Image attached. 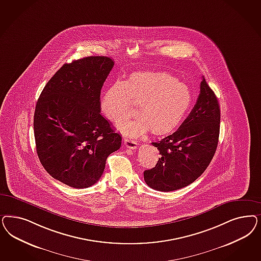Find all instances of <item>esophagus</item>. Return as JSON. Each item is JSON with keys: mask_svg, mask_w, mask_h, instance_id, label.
I'll list each match as a JSON object with an SVG mask.
<instances>
[{"mask_svg": "<svg viewBox=\"0 0 261 261\" xmlns=\"http://www.w3.org/2000/svg\"><path fill=\"white\" fill-rule=\"evenodd\" d=\"M124 144L126 145V148L132 149V150H135L137 148V145H138L135 140L129 139V138H126V137L124 138Z\"/></svg>", "mask_w": 261, "mask_h": 261, "instance_id": "1", "label": "esophagus"}]
</instances>
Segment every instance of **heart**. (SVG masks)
<instances>
[{
    "label": "heart",
    "mask_w": 261,
    "mask_h": 261,
    "mask_svg": "<svg viewBox=\"0 0 261 261\" xmlns=\"http://www.w3.org/2000/svg\"><path fill=\"white\" fill-rule=\"evenodd\" d=\"M190 88L166 71L146 70L133 73L123 83L111 84L101 99L102 114L118 125L135 111L138 115L123 122L119 129L137 137L151 129L155 135L174 132L190 109Z\"/></svg>",
    "instance_id": "1"
}]
</instances>
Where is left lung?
I'll return each mask as SVG.
<instances>
[{
	"instance_id": "8db88e82",
	"label": "left lung",
	"mask_w": 261,
	"mask_h": 261,
	"mask_svg": "<svg viewBox=\"0 0 261 261\" xmlns=\"http://www.w3.org/2000/svg\"><path fill=\"white\" fill-rule=\"evenodd\" d=\"M220 106L204 77L193 110L173 135L152 145L160 158L153 168L144 171L152 189L174 191L192 184L210 165L218 145Z\"/></svg>"
}]
</instances>
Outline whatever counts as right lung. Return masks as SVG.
<instances>
[{
    "mask_svg": "<svg viewBox=\"0 0 261 261\" xmlns=\"http://www.w3.org/2000/svg\"><path fill=\"white\" fill-rule=\"evenodd\" d=\"M114 61L93 56L65 63L45 85L34 111L36 151L51 177L87 188L101 177L122 136L101 114V90Z\"/></svg>",
    "mask_w": 261,
    "mask_h": 261,
    "instance_id": "1",
    "label": "right lung"
}]
</instances>
